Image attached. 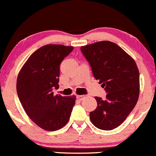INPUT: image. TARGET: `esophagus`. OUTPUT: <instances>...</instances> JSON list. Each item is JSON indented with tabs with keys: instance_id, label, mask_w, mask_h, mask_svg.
I'll return each instance as SVG.
<instances>
[{
	"instance_id": "obj_1",
	"label": "esophagus",
	"mask_w": 156,
	"mask_h": 156,
	"mask_svg": "<svg viewBox=\"0 0 156 156\" xmlns=\"http://www.w3.org/2000/svg\"><path fill=\"white\" fill-rule=\"evenodd\" d=\"M76 97H77V98L79 100H83L86 97V95H76Z\"/></svg>"
}]
</instances>
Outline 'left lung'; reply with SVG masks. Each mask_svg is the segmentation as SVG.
<instances>
[{
    "label": "left lung",
    "instance_id": "1",
    "mask_svg": "<svg viewBox=\"0 0 156 156\" xmlns=\"http://www.w3.org/2000/svg\"><path fill=\"white\" fill-rule=\"evenodd\" d=\"M80 49L94 77L107 92L105 100L95 98L97 108L89 114L91 122L101 130H113L125 121L138 101V67L130 55L112 41H97Z\"/></svg>",
    "mask_w": 156,
    "mask_h": 156
}]
</instances>
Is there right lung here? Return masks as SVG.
Listing matches in <instances>:
<instances>
[{"label":"right lung","mask_w":156,"mask_h":156,"mask_svg":"<svg viewBox=\"0 0 156 156\" xmlns=\"http://www.w3.org/2000/svg\"><path fill=\"white\" fill-rule=\"evenodd\" d=\"M73 46L49 44L30 55L20 70L16 91L26 113L36 125L48 131L62 128L70 120L76 96L54 95L58 89L60 64Z\"/></svg>","instance_id":"obj_1"}]
</instances>
